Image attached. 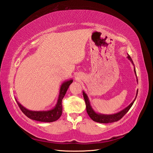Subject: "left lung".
Listing matches in <instances>:
<instances>
[{"label":"left lung","instance_id":"1","mask_svg":"<svg viewBox=\"0 0 153 153\" xmlns=\"http://www.w3.org/2000/svg\"><path fill=\"white\" fill-rule=\"evenodd\" d=\"M128 58L131 61V62L132 64L134 65L133 60H132L131 58L130 57L129 55H128ZM134 72L135 73V75H136L137 80L138 81L137 73H136V71H135L134 67ZM137 94H138V90L137 91L136 97H135V99L133 100V101L131 103L128 107L124 108V110L119 111V113H115V114H113V115H103V114H99V113H97L94 111V110H93L92 108H91V106L90 105V101L88 99V96H87V95L85 94V91H82V95H83V97H84L85 103H86V111H87V113L88 114L89 117L95 122H97V123H104V124L114 123V122H117L118 120H119L120 119H121L122 118H123L126 115V113L129 110V109L131 108L132 105L135 101V99H136V98L137 97Z\"/></svg>","mask_w":153,"mask_h":153}]
</instances>
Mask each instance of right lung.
<instances>
[{
  "instance_id": "obj_1",
  "label": "right lung",
  "mask_w": 153,
  "mask_h": 153,
  "mask_svg": "<svg viewBox=\"0 0 153 153\" xmlns=\"http://www.w3.org/2000/svg\"><path fill=\"white\" fill-rule=\"evenodd\" d=\"M73 82L72 79L69 81H67L63 82V83L61 86L59 94L58 97V100L57 104L55 107L52 109L51 110L48 111H31L27 109L24 108L23 106L17 101H16L18 104V105L22 111L24 115L27 116L29 119L34 120L39 122H44V123H52L57 120L62 114V100L64 97V96L66 94L68 88V87L72 82Z\"/></svg>"
}]
</instances>
